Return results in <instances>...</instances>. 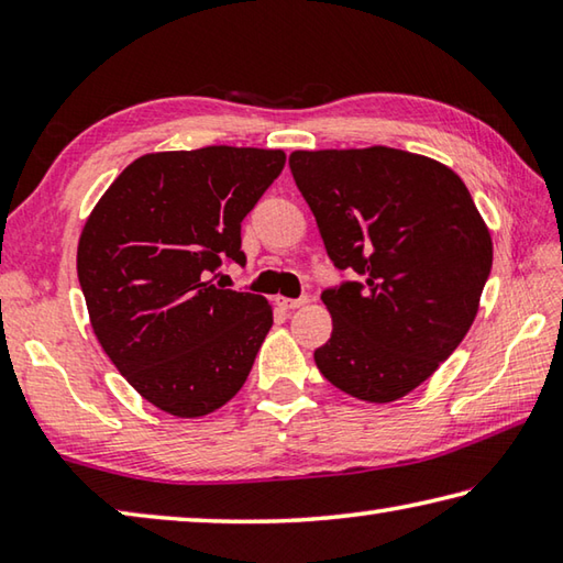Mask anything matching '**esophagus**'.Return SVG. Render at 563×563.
<instances>
[{"label": "esophagus", "instance_id": "esophagus-1", "mask_svg": "<svg viewBox=\"0 0 563 563\" xmlns=\"http://www.w3.org/2000/svg\"><path fill=\"white\" fill-rule=\"evenodd\" d=\"M275 302H278L283 310H295V308H302V305H308V302H310V298H308V295H302V298H298V300H288V298H275Z\"/></svg>", "mask_w": 563, "mask_h": 563}]
</instances>
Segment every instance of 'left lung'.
<instances>
[{"label":"left lung","mask_w":563,"mask_h":563,"mask_svg":"<svg viewBox=\"0 0 563 563\" xmlns=\"http://www.w3.org/2000/svg\"><path fill=\"white\" fill-rule=\"evenodd\" d=\"M290 170L328 255L362 283L322 292L332 335L316 350L328 383L395 402L437 373L479 312L492 233L450 166L409 151H292Z\"/></svg>","instance_id":"8db88e82"}]
</instances>
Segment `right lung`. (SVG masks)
<instances>
[{
  "mask_svg": "<svg viewBox=\"0 0 563 563\" xmlns=\"http://www.w3.org/2000/svg\"><path fill=\"white\" fill-rule=\"evenodd\" d=\"M285 166L280 148L206 146L133 161L93 206L76 271L93 335L166 415L206 417L251 375L273 325L263 295L213 285L245 263L241 223Z\"/></svg>",
  "mask_w": 563,
  "mask_h": 563,
  "instance_id": "add662e5",
  "label": "right lung"
}]
</instances>
